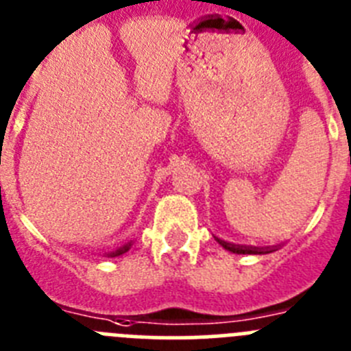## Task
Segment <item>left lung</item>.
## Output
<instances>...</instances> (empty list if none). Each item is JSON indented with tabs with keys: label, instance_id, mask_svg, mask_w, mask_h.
Here are the masks:
<instances>
[{
	"label": "left lung",
	"instance_id": "left-lung-1",
	"mask_svg": "<svg viewBox=\"0 0 351 351\" xmlns=\"http://www.w3.org/2000/svg\"><path fill=\"white\" fill-rule=\"evenodd\" d=\"M217 242L224 247L226 250L233 254H268L271 252V249H259V247H247V245H234V243H228L224 240L217 239Z\"/></svg>",
	"mask_w": 351,
	"mask_h": 351
}]
</instances>
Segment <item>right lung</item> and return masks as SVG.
<instances>
[{"mask_svg": "<svg viewBox=\"0 0 351 351\" xmlns=\"http://www.w3.org/2000/svg\"><path fill=\"white\" fill-rule=\"evenodd\" d=\"M130 247H132V243H127V245L120 247V249H118V250H114V252H111V254H109L108 257H117V256H121V254H125V252H127V250L130 249Z\"/></svg>", "mask_w": 351, "mask_h": 351, "instance_id": "obj_1", "label": "right lung"}]
</instances>
